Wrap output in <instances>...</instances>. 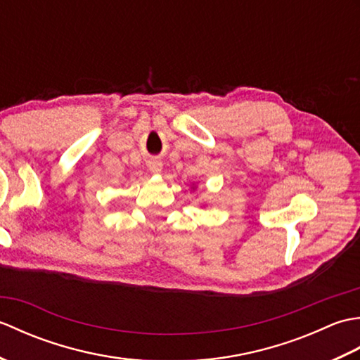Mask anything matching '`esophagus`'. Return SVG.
I'll use <instances>...</instances> for the list:
<instances>
[{
  "label": "esophagus",
  "mask_w": 360,
  "mask_h": 360,
  "mask_svg": "<svg viewBox=\"0 0 360 360\" xmlns=\"http://www.w3.org/2000/svg\"><path fill=\"white\" fill-rule=\"evenodd\" d=\"M147 165H148L151 173H156L158 174V173L162 172V162H160L159 159H150L148 162H147Z\"/></svg>",
  "instance_id": "obj_1"
}]
</instances>
